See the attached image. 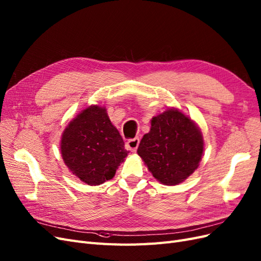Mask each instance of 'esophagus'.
<instances>
[{
	"instance_id": "esophagus-1",
	"label": "esophagus",
	"mask_w": 261,
	"mask_h": 261,
	"mask_svg": "<svg viewBox=\"0 0 261 261\" xmlns=\"http://www.w3.org/2000/svg\"><path fill=\"white\" fill-rule=\"evenodd\" d=\"M138 146H139V138L138 137L129 139L127 143H126V149L129 150V151H132V152H136Z\"/></svg>"
}]
</instances>
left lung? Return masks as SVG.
Returning a JSON list of instances; mask_svg holds the SVG:
<instances>
[{
  "label": "left lung",
  "mask_w": 261,
  "mask_h": 261,
  "mask_svg": "<svg viewBox=\"0 0 261 261\" xmlns=\"http://www.w3.org/2000/svg\"><path fill=\"white\" fill-rule=\"evenodd\" d=\"M203 140L195 123L176 109L154 116L137 152L162 184L176 185L198 168Z\"/></svg>",
  "instance_id": "left-lung-1"
}]
</instances>
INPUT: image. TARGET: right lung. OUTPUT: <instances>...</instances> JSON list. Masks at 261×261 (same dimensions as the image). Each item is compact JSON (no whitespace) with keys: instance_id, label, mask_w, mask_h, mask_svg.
Masks as SVG:
<instances>
[{"instance_id":"obj_1","label":"right lung","mask_w":261,"mask_h":261,"mask_svg":"<svg viewBox=\"0 0 261 261\" xmlns=\"http://www.w3.org/2000/svg\"><path fill=\"white\" fill-rule=\"evenodd\" d=\"M63 160L78 178L88 185L111 179L129 151L112 125L105 108L91 106L78 114L63 133Z\"/></svg>"}]
</instances>
